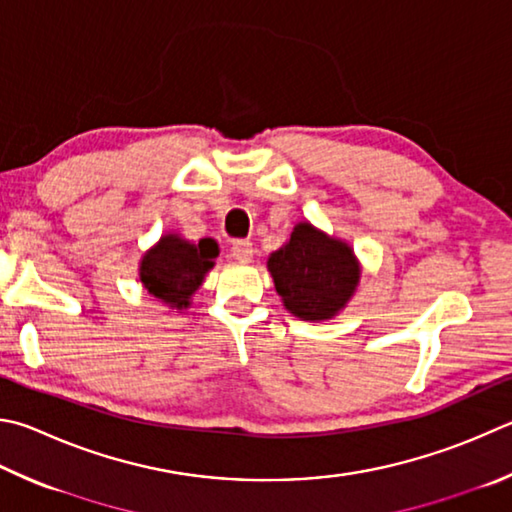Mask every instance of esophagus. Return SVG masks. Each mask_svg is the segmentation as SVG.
Listing matches in <instances>:
<instances>
[{
  "mask_svg": "<svg viewBox=\"0 0 512 512\" xmlns=\"http://www.w3.org/2000/svg\"><path fill=\"white\" fill-rule=\"evenodd\" d=\"M230 255L239 259V262H250L253 259V244L250 241H232L230 246Z\"/></svg>",
  "mask_w": 512,
  "mask_h": 512,
  "instance_id": "obj_1",
  "label": "esophagus"
}]
</instances>
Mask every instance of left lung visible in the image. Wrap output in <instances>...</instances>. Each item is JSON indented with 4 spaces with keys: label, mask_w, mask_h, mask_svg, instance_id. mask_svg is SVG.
Wrapping results in <instances>:
<instances>
[{
    "label": "left lung",
    "mask_w": 512,
    "mask_h": 512,
    "mask_svg": "<svg viewBox=\"0 0 512 512\" xmlns=\"http://www.w3.org/2000/svg\"><path fill=\"white\" fill-rule=\"evenodd\" d=\"M284 306L302 320H329L347 304L360 280L351 248L311 224L295 226L291 239L268 257Z\"/></svg>",
    "instance_id": "obj_1"
}]
</instances>
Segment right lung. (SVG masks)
Returning a JSON list of instances; mask_svg holds the SVG:
<instances>
[{
	"label": "right lung",
	"mask_w": 512,
	"mask_h": 512,
	"mask_svg": "<svg viewBox=\"0 0 512 512\" xmlns=\"http://www.w3.org/2000/svg\"><path fill=\"white\" fill-rule=\"evenodd\" d=\"M219 255L212 239L190 244L176 235H167L152 248L141 262V282L154 297L165 304L183 309L190 304V295L197 291Z\"/></svg>",
	"instance_id": "1"
}]
</instances>
